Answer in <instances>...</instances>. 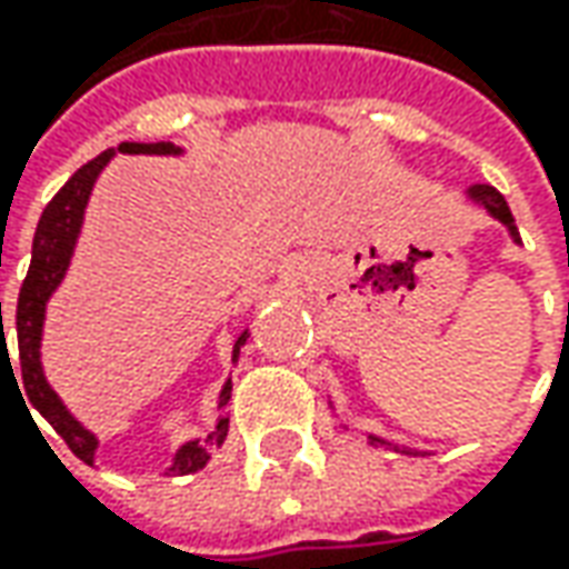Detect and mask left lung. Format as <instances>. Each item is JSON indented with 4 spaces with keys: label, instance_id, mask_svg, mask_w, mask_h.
<instances>
[{
    "label": "left lung",
    "instance_id": "obj_1",
    "mask_svg": "<svg viewBox=\"0 0 569 569\" xmlns=\"http://www.w3.org/2000/svg\"><path fill=\"white\" fill-rule=\"evenodd\" d=\"M469 196H471V199H475V202H481V206L488 208V211H491L497 221H503V224L510 228V233H513L516 240H519V230H516L513 211H510V206H507V199H503V196H500L497 189L488 187V183H478V187L469 189ZM567 319H569V313H567Z\"/></svg>",
    "mask_w": 569,
    "mask_h": 569
}]
</instances>
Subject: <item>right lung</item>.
<instances>
[{"mask_svg": "<svg viewBox=\"0 0 569 569\" xmlns=\"http://www.w3.org/2000/svg\"><path fill=\"white\" fill-rule=\"evenodd\" d=\"M120 151L126 154H173L177 148L170 142H122ZM113 158V151H103L94 161H88L84 167H78L76 173L69 177V183L56 192L50 199V206L43 208L40 214V224L33 233V250H31V269L24 274V284H21V295H18V310H14V329H18V361H21V389L28 396V402L53 425V430L66 440V447L76 452L81 462H94V449L98 440L94 433H88L84 427L78 425L76 418L62 408V402L56 399V392L50 389V382L43 380V370H40V329H43V310H47V300L56 291V284L62 281L66 266H69V256L76 247L78 228H81V214L88 206V196L91 187L98 180V173L103 164ZM0 329H2V303H0ZM6 336V332H2ZM247 341V332L237 339L233 345V358L240 351V345ZM2 355H9V348L2 345ZM11 361V358H9ZM11 367V363H9ZM14 377V370H11ZM18 386V382H14ZM230 399V382L221 389V415H218V430L208 437V440H192L187 447L177 452L173 459V471L180 475H192L206 466L211 459V449L221 447L224 437H228V408Z\"/></svg>", "mask_w": 569, "mask_h": 569, "instance_id": "obj_1", "label": "right lung"}]
</instances>
